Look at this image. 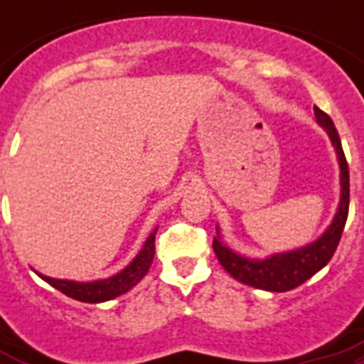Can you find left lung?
Returning a JSON list of instances; mask_svg holds the SVG:
<instances>
[{
	"mask_svg": "<svg viewBox=\"0 0 364 364\" xmlns=\"http://www.w3.org/2000/svg\"><path fill=\"white\" fill-rule=\"evenodd\" d=\"M317 122L328 132V137L333 141L340 162V183H342V198H340L338 213L334 217L333 225L327 228L317 242L300 247L291 253L274 255L264 260L243 259L219 242V236L213 240V251L225 270L238 282L251 285L255 289H264L272 293H285L291 289L299 287L308 282L316 272H319L328 260L333 259L334 251L338 247L342 232H344L346 221H348V210H350V170L346 160L344 149L340 143V136L333 121L327 113H323L319 107H314Z\"/></svg>",
	"mask_w": 364,
	"mask_h": 364,
	"instance_id": "obj_1",
	"label": "left lung"
}]
</instances>
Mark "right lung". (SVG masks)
<instances>
[{
  "instance_id": "right-lung-1",
  "label": "right lung",
  "mask_w": 364,
  "mask_h": 364,
  "mask_svg": "<svg viewBox=\"0 0 364 364\" xmlns=\"http://www.w3.org/2000/svg\"><path fill=\"white\" fill-rule=\"evenodd\" d=\"M154 234H156V228L154 232L151 234L143 245V249L139 251L136 259L132 260L130 264L126 266L121 274H117L113 277H107V279H100V282L92 283H77V282H65V279H53V277L41 276V279L53 285L54 289H58L60 293H64L65 296L70 299L81 300V302H90V304H96V302H105V300L115 299V296H121L126 291H130L134 285H136L139 279H141L147 270L151 268V262H153L154 257Z\"/></svg>"
}]
</instances>
